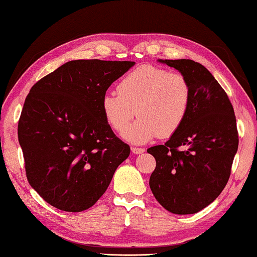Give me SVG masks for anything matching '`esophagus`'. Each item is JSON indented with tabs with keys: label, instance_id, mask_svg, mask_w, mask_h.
Listing matches in <instances>:
<instances>
[{
	"label": "esophagus",
	"instance_id": "esophagus-1",
	"mask_svg": "<svg viewBox=\"0 0 257 257\" xmlns=\"http://www.w3.org/2000/svg\"><path fill=\"white\" fill-rule=\"evenodd\" d=\"M144 151H145L144 148H137V147L132 148V152L135 153V155H141V153H143Z\"/></svg>",
	"mask_w": 257,
	"mask_h": 257
}]
</instances>
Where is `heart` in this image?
Listing matches in <instances>:
<instances>
[{
  "label": "heart",
  "mask_w": 257,
  "mask_h": 257,
  "mask_svg": "<svg viewBox=\"0 0 257 257\" xmlns=\"http://www.w3.org/2000/svg\"><path fill=\"white\" fill-rule=\"evenodd\" d=\"M117 92L102 95L101 112L110 128L120 133L136 109L139 120L122 136L137 144L177 133L188 116L193 99L190 82L185 75L152 64H144L125 75Z\"/></svg>",
  "instance_id": "obj_1"
}]
</instances>
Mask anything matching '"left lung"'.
<instances>
[{"label":"left lung","instance_id":"obj_1","mask_svg":"<svg viewBox=\"0 0 257 257\" xmlns=\"http://www.w3.org/2000/svg\"><path fill=\"white\" fill-rule=\"evenodd\" d=\"M158 61L188 78L193 99L181 128L164 145L148 149L156 159L149 185L167 211L196 213L211 204L228 181L239 145L234 109L226 92L201 63Z\"/></svg>","mask_w":257,"mask_h":257}]
</instances>
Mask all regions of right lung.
<instances>
[{"instance_id":"obj_1","label":"right lung","mask_w":257,"mask_h":257,"mask_svg":"<svg viewBox=\"0 0 257 257\" xmlns=\"http://www.w3.org/2000/svg\"><path fill=\"white\" fill-rule=\"evenodd\" d=\"M132 61L75 60L30 90L18 141L31 187L56 209L80 212L108 188L130 148L114 135L101 98Z\"/></svg>"}]
</instances>
